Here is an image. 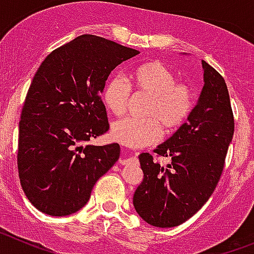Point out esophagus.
Here are the masks:
<instances>
[{"label": "esophagus", "mask_w": 254, "mask_h": 254, "mask_svg": "<svg viewBox=\"0 0 254 254\" xmlns=\"http://www.w3.org/2000/svg\"><path fill=\"white\" fill-rule=\"evenodd\" d=\"M134 156H136V154H134V155H126V156H122V159H121V160H120V163L122 164V165H125V164L128 163L129 159L134 158Z\"/></svg>", "instance_id": "34e87169"}]
</instances>
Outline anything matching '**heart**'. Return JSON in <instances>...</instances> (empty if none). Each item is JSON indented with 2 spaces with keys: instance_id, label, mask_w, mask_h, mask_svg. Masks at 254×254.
<instances>
[{
  "instance_id": "1",
  "label": "heart",
  "mask_w": 254,
  "mask_h": 254,
  "mask_svg": "<svg viewBox=\"0 0 254 254\" xmlns=\"http://www.w3.org/2000/svg\"><path fill=\"white\" fill-rule=\"evenodd\" d=\"M134 89L150 96L146 116L150 118L136 120L123 118L112 126V138L128 147L149 146L161 137L163 125L167 132L178 129L187 121L193 109V93L190 86L177 84L176 75L158 61H149L134 67L131 72ZM128 84L121 76L114 75L107 81L103 90V100L116 116L126 112L129 99Z\"/></svg>"
}]
</instances>
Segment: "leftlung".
Wrapping results in <instances>:
<instances>
[{
	"mask_svg": "<svg viewBox=\"0 0 254 254\" xmlns=\"http://www.w3.org/2000/svg\"><path fill=\"white\" fill-rule=\"evenodd\" d=\"M202 69L203 87L188 122L154 150L170 163L160 165L149 152L138 156L143 179L134 190L133 207L156 228L181 225L207 202L234 134L225 80L205 61Z\"/></svg>",
	"mask_w": 254,
	"mask_h": 254,
	"instance_id": "left-lung-1",
	"label": "left lung"
}]
</instances>
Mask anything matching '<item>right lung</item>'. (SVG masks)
Returning a JSON list of instances; mask_svg holds the SVG:
<instances>
[{"mask_svg": "<svg viewBox=\"0 0 254 254\" xmlns=\"http://www.w3.org/2000/svg\"><path fill=\"white\" fill-rule=\"evenodd\" d=\"M140 52L84 34L38 68L19 123L17 169L30 203L51 216L84 207L96 181L120 159V145H86L109 129L100 99L109 73Z\"/></svg>", "mask_w": 254, "mask_h": 254, "instance_id": "add662e5", "label": "right lung"}]
</instances>
